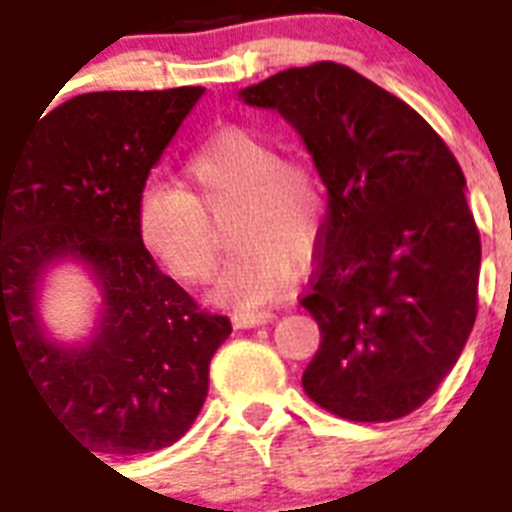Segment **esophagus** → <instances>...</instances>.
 <instances>
[{
    "instance_id": "esophagus-1",
    "label": "esophagus",
    "mask_w": 512,
    "mask_h": 512,
    "mask_svg": "<svg viewBox=\"0 0 512 512\" xmlns=\"http://www.w3.org/2000/svg\"><path fill=\"white\" fill-rule=\"evenodd\" d=\"M273 318V313H236L231 318L234 328H255V326H263Z\"/></svg>"
}]
</instances>
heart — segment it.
Segmentation results:
<instances>
[{
	"label": "heart",
	"mask_w": 512,
	"mask_h": 512,
	"mask_svg": "<svg viewBox=\"0 0 512 512\" xmlns=\"http://www.w3.org/2000/svg\"><path fill=\"white\" fill-rule=\"evenodd\" d=\"M186 189L149 184L136 205L144 247L181 281L215 268L213 220H228L236 252L213 286L215 305L255 310L284 292L292 260L313 255L323 234V191L313 170L281 160V149L252 128L231 126L202 141L184 162Z\"/></svg>",
	"instance_id": "obj_1"
}]
</instances>
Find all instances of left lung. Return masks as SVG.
<instances>
[{"instance_id":"1","label":"left lung","mask_w":512,"mask_h":512,"mask_svg":"<svg viewBox=\"0 0 512 512\" xmlns=\"http://www.w3.org/2000/svg\"><path fill=\"white\" fill-rule=\"evenodd\" d=\"M239 99L297 131L328 189L299 299L321 328L307 397L360 423L413 413L476 321L481 242L458 160L413 107L336 62L281 70Z\"/></svg>"}]
</instances>
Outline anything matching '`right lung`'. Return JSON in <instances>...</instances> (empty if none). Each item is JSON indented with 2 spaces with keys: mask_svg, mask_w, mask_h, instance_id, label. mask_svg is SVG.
<instances>
[{
  "mask_svg": "<svg viewBox=\"0 0 512 512\" xmlns=\"http://www.w3.org/2000/svg\"><path fill=\"white\" fill-rule=\"evenodd\" d=\"M202 94H78L0 152V344L12 339L83 450L139 455L178 442L231 334L226 315L202 313L157 268L136 226L149 173ZM62 264H78L100 294L90 334L76 343L40 318L46 278Z\"/></svg>",
  "mask_w": 512,
  "mask_h": 512,
  "instance_id": "right-lung-1",
  "label": "right lung"
}]
</instances>
